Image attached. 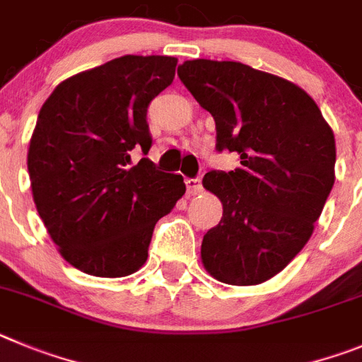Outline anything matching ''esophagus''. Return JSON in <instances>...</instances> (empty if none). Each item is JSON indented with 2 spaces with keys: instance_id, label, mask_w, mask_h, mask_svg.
<instances>
[{
  "instance_id": "obj_1",
  "label": "esophagus",
  "mask_w": 362,
  "mask_h": 362,
  "mask_svg": "<svg viewBox=\"0 0 362 362\" xmlns=\"http://www.w3.org/2000/svg\"><path fill=\"white\" fill-rule=\"evenodd\" d=\"M185 187H187V194L194 197V194H200L202 193V180L200 178H187L185 180Z\"/></svg>"
}]
</instances>
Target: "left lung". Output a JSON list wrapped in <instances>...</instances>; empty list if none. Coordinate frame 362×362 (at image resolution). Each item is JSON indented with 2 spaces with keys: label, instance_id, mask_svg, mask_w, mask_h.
Here are the masks:
<instances>
[{
  "label": "left lung",
  "instance_id": "8db88e82",
  "mask_svg": "<svg viewBox=\"0 0 362 362\" xmlns=\"http://www.w3.org/2000/svg\"><path fill=\"white\" fill-rule=\"evenodd\" d=\"M178 77L216 124V148L240 168L202 184L223 214L202 242V263L227 285H259L281 272L314 233L335 180V139L303 88L236 61L193 59Z\"/></svg>",
  "mask_w": 362,
  "mask_h": 362
}]
</instances>
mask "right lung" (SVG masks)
<instances>
[{
    "label": "right lung",
    "mask_w": 362,
    "mask_h": 362,
    "mask_svg": "<svg viewBox=\"0 0 362 362\" xmlns=\"http://www.w3.org/2000/svg\"><path fill=\"white\" fill-rule=\"evenodd\" d=\"M177 57L122 55L68 77L39 112L28 175L35 209L59 254L97 278H124L148 259L155 223L185 193L133 149L151 148L146 113L173 83Z\"/></svg>",
    "instance_id": "add662e5"
}]
</instances>
